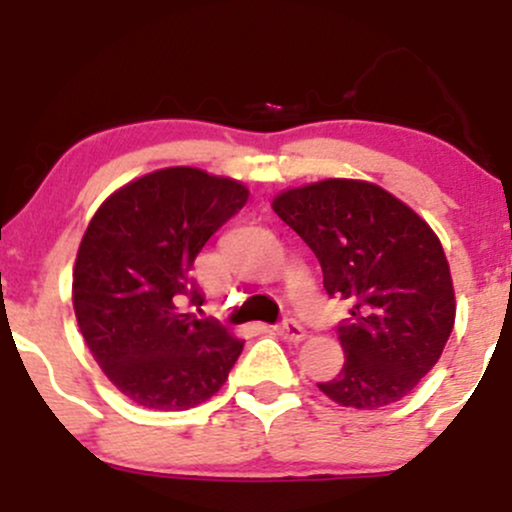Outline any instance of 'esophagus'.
I'll list each match as a JSON object with an SVG mask.
<instances>
[{
	"label": "esophagus",
	"mask_w": 512,
	"mask_h": 512,
	"mask_svg": "<svg viewBox=\"0 0 512 512\" xmlns=\"http://www.w3.org/2000/svg\"><path fill=\"white\" fill-rule=\"evenodd\" d=\"M276 334H279V337H284L286 342H303V339L308 337L305 327L301 325V322H296V320L281 322V325L276 327Z\"/></svg>",
	"instance_id": "1"
}]
</instances>
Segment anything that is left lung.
<instances>
[{
  "label": "left lung",
  "instance_id": "8db88e82",
  "mask_svg": "<svg viewBox=\"0 0 512 512\" xmlns=\"http://www.w3.org/2000/svg\"><path fill=\"white\" fill-rule=\"evenodd\" d=\"M272 209L315 252L325 291L354 303L337 327L344 366L317 387L342 407L399 402L436 366L455 325L450 264L433 228L366 180L291 187Z\"/></svg>",
  "mask_w": 512,
  "mask_h": 512
}]
</instances>
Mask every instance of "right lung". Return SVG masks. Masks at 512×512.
Returning a JSON list of instances; mask_svg holds the SVG:
<instances>
[{
    "mask_svg": "<svg viewBox=\"0 0 512 512\" xmlns=\"http://www.w3.org/2000/svg\"><path fill=\"white\" fill-rule=\"evenodd\" d=\"M243 182L175 166L146 173L98 207L74 262L72 301L84 342L134 404L185 411L221 390L243 339L182 305H202L199 250L238 214Z\"/></svg>",
    "mask_w": 512,
    "mask_h": 512,
    "instance_id": "obj_1",
    "label": "right lung"
}]
</instances>
